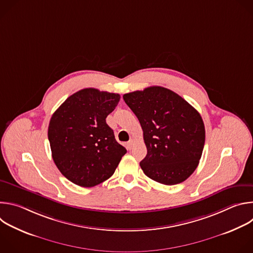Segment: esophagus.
<instances>
[{"label": "esophagus", "instance_id": "esophagus-1", "mask_svg": "<svg viewBox=\"0 0 253 253\" xmlns=\"http://www.w3.org/2000/svg\"><path fill=\"white\" fill-rule=\"evenodd\" d=\"M133 143H134L133 139H130V140L127 142V148H128L129 150H131V149H132V147H133Z\"/></svg>", "mask_w": 253, "mask_h": 253}]
</instances>
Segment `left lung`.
<instances>
[{"instance_id":"8db88e82","label":"left lung","mask_w":253,"mask_h":253,"mask_svg":"<svg viewBox=\"0 0 253 253\" xmlns=\"http://www.w3.org/2000/svg\"><path fill=\"white\" fill-rule=\"evenodd\" d=\"M138 118L147 155L140 162L156 182H183L197 168L205 142V128L198 111L175 92L160 86L124 94Z\"/></svg>"}]
</instances>
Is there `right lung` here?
Masks as SVG:
<instances>
[{"label": "right lung", "instance_id": "1", "mask_svg": "<svg viewBox=\"0 0 253 253\" xmlns=\"http://www.w3.org/2000/svg\"><path fill=\"white\" fill-rule=\"evenodd\" d=\"M119 101V94L87 88L68 97L52 115L48 128L52 157L74 184L102 183L127 152L106 123Z\"/></svg>", "mask_w": 253, "mask_h": 253}]
</instances>
